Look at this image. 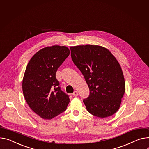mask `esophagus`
Here are the masks:
<instances>
[{
  "instance_id": "obj_1",
  "label": "esophagus",
  "mask_w": 149,
  "mask_h": 149,
  "mask_svg": "<svg viewBox=\"0 0 149 149\" xmlns=\"http://www.w3.org/2000/svg\"><path fill=\"white\" fill-rule=\"evenodd\" d=\"M72 95L74 96H78V92L77 91H74V93H72Z\"/></svg>"
}]
</instances>
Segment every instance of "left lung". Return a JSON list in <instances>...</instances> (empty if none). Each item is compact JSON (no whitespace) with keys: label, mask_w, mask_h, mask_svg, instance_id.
I'll return each instance as SVG.
<instances>
[{"label":"left lung","mask_w":149,"mask_h":149,"mask_svg":"<svg viewBox=\"0 0 149 149\" xmlns=\"http://www.w3.org/2000/svg\"><path fill=\"white\" fill-rule=\"evenodd\" d=\"M72 60L83 74L90 91L83 100L87 110L100 118L111 116L120 107L125 92L121 67L107 48L92 45L71 47Z\"/></svg>","instance_id":"left-lung-1"}]
</instances>
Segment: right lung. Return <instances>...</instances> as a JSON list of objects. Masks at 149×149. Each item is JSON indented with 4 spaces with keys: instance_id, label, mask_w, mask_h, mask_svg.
Wrapping results in <instances>:
<instances>
[{
    "instance_id": "1",
    "label": "right lung",
    "mask_w": 149,
    "mask_h": 149,
    "mask_svg": "<svg viewBox=\"0 0 149 149\" xmlns=\"http://www.w3.org/2000/svg\"><path fill=\"white\" fill-rule=\"evenodd\" d=\"M70 54L68 47L54 45L38 52L29 62L23 80L25 100L32 111L44 119L65 111L69 95L61 90L56 77L57 69Z\"/></svg>"
}]
</instances>
